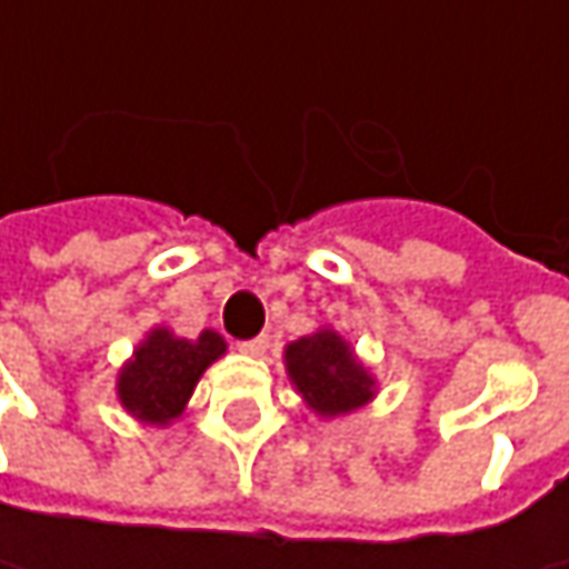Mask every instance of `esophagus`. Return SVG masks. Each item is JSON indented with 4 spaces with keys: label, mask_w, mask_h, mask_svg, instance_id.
Segmentation results:
<instances>
[{
    "label": "esophagus",
    "mask_w": 569,
    "mask_h": 569,
    "mask_svg": "<svg viewBox=\"0 0 569 569\" xmlns=\"http://www.w3.org/2000/svg\"><path fill=\"white\" fill-rule=\"evenodd\" d=\"M243 355H262L266 348H269V336H256V339H247V341H240L237 345Z\"/></svg>",
    "instance_id": "obj_1"
}]
</instances>
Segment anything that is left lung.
<instances>
[{"label": "left lung", "mask_w": 569, "mask_h": 569, "mask_svg": "<svg viewBox=\"0 0 569 569\" xmlns=\"http://www.w3.org/2000/svg\"><path fill=\"white\" fill-rule=\"evenodd\" d=\"M284 361L300 396L322 418L355 411L373 399L370 373L355 361L351 348L332 329H319L317 336L288 345Z\"/></svg>", "instance_id": "left-lung-1"}]
</instances>
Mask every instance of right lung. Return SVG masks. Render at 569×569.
<instances>
[{
  "label": "right lung",
  "mask_w": 569,
  "mask_h": 569,
  "mask_svg": "<svg viewBox=\"0 0 569 569\" xmlns=\"http://www.w3.org/2000/svg\"><path fill=\"white\" fill-rule=\"evenodd\" d=\"M224 355V339L206 329L199 339H177L167 329H154L136 358L122 367L117 392L129 415L148 425H170L180 418L199 377L211 361Z\"/></svg>",
  "instance_id": "1"
}]
</instances>
